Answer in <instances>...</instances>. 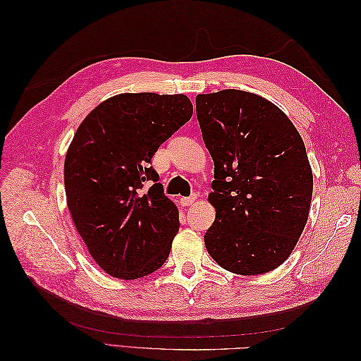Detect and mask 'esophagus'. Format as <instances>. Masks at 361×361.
Returning a JSON list of instances; mask_svg holds the SVG:
<instances>
[{
  "mask_svg": "<svg viewBox=\"0 0 361 361\" xmlns=\"http://www.w3.org/2000/svg\"><path fill=\"white\" fill-rule=\"evenodd\" d=\"M195 195H190V197H183L181 200H180V203H181V206H190L194 202H195Z\"/></svg>",
  "mask_w": 361,
  "mask_h": 361,
  "instance_id": "esophagus-1",
  "label": "esophagus"
}]
</instances>
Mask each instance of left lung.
Wrapping results in <instances>:
<instances>
[{
	"instance_id": "1",
	"label": "left lung",
	"mask_w": 361,
	"mask_h": 361,
	"mask_svg": "<svg viewBox=\"0 0 361 361\" xmlns=\"http://www.w3.org/2000/svg\"><path fill=\"white\" fill-rule=\"evenodd\" d=\"M197 118L214 161L216 220L204 234L225 270L255 276L286 262L307 224L313 190L305 145L287 114L240 90L198 94Z\"/></svg>"
}]
</instances>
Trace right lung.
<instances>
[{"label":"right lung","mask_w":361,"mask_h":361,"mask_svg":"<svg viewBox=\"0 0 361 361\" xmlns=\"http://www.w3.org/2000/svg\"><path fill=\"white\" fill-rule=\"evenodd\" d=\"M192 111L185 94L113 96L83 119L68 147V209L91 257L113 278H142L169 257L178 209L150 159Z\"/></svg>","instance_id":"1"}]
</instances>
